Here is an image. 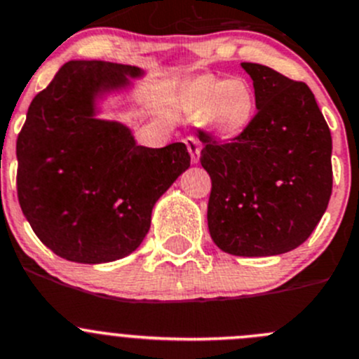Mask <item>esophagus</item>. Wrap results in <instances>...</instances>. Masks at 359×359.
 Masks as SVG:
<instances>
[{
  "label": "esophagus",
  "mask_w": 359,
  "mask_h": 359,
  "mask_svg": "<svg viewBox=\"0 0 359 359\" xmlns=\"http://www.w3.org/2000/svg\"><path fill=\"white\" fill-rule=\"evenodd\" d=\"M186 145H187V152H189L191 156V163L196 164L200 161V150H202L200 142L195 138V136H189V138H186Z\"/></svg>",
  "instance_id": "34e87169"
}]
</instances>
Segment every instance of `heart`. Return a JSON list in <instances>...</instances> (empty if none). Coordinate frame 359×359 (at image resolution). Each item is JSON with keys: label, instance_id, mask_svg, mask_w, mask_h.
<instances>
[{"label": "heart", "instance_id": "1", "mask_svg": "<svg viewBox=\"0 0 359 359\" xmlns=\"http://www.w3.org/2000/svg\"><path fill=\"white\" fill-rule=\"evenodd\" d=\"M184 108L203 115V122L216 136L232 140L250 129L257 115V93L244 78L223 79L202 74L187 85Z\"/></svg>", "mask_w": 359, "mask_h": 359}]
</instances>
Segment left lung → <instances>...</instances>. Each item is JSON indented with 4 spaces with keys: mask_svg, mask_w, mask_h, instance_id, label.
I'll return each instance as SVG.
<instances>
[{
    "mask_svg": "<svg viewBox=\"0 0 359 359\" xmlns=\"http://www.w3.org/2000/svg\"><path fill=\"white\" fill-rule=\"evenodd\" d=\"M241 67L253 79L257 115L225 145L200 133V163L212 180L207 223L225 253L281 255L301 246L326 212L331 133L304 83L259 63Z\"/></svg>",
    "mask_w": 359,
    "mask_h": 359,
    "instance_id": "1",
    "label": "left lung"
}]
</instances>
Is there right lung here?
Instances as JSON below:
<instances>
[{
  "mask_svg": "<svg viewBox=\"0 0 359 359\" xmlns=\"http://www.w3.org/2000/svg\"><path fill=\"white\" fill-rule=\"evenodd\" d=\"M145 70L72 60L36 93L18 138V196L22 214L53 253L104 264L143 243L157 200L189 168L184 143L149 149L100 102L127 93Z\"/></svg>",
  "mask_w": 359,
  "mask_h": 359,
  "instance_id": "1",
  "label": "right lung"
}]
</instances>
